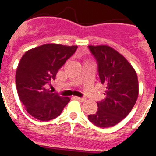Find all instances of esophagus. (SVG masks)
Instances as JSON below:
<instances>
[{"instance_id":"esophagus-1","label":"esophagus","mask_w":156,"mask_h":156,"mask_svg":"<svg viewBox=\"0 0 156 156\" xmlns=\"http://www.w3.org/2000/svg\"><path fill=\"white\" fill-rule=\"evenodd\" d=\"M75 98H76V99H78V100H79V101H81V102H83L86 100V98H83V97H75Z\"/></svg>"}]
</instances>
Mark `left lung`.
I'll use <instances>...</instances> for the list:
<instances>
[{"label":"left lung","instance_id":"obj_1","mask_svg":"<svg viewBox=\"0 0 156 156\" xmlns=\"http://www.w3.org/2000/svg\"><path fill=\"white\" fill-rule=\"evenodd\" d=\"M98 63V76L106 85L105 99L98 102V110L88 116L100 128L112 127L126 117L139 95L136 72L123 55L106 45L88 46Z\"/></svg>","mask_w":156,"mask_h":156}]
</instances>
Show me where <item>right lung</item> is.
I'll use <instances>...</instances> for the list:
<instances>
[{"instance_id": "obj_1", "label": "right lung", "mask_w": 156, "mask_h": 156, "mask_svg": "<svg viewBox=\"0 0 156 156\" xmlns=\"http://www.w3.org/2000/svg\"><path fill=\"white\" fill-rule=\"evenodd\" d=\"M78 46L49 43L32 48L20 60L16 73L19 98L29 115L41 121L61 115L70 98L47 89L58 70L74 53Z\"/></svg>"}]
</instances>
